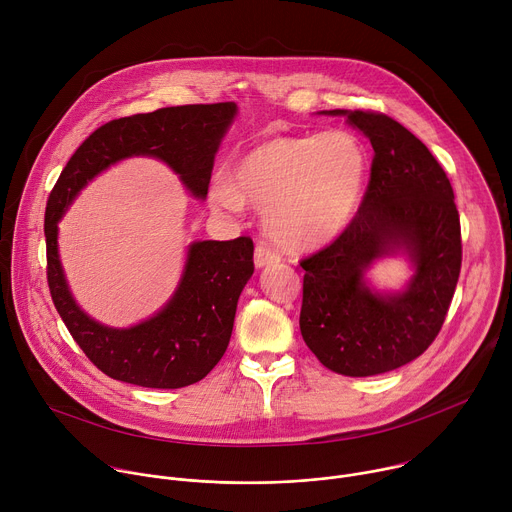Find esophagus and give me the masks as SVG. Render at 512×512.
Listing matches in <instances>:
<instances>
[{
    "label": "esophagus",
    "mask_w": 512,
    "mask_h": 512,
    "mask_svg": "<svg viewBox=\"0 0 512 512\" xmlns=\"http://www.w3.org/2000/svg\"><path fill=\"white\" fill-rule=\"evenodd\" d=\"M281 257L277 251H273L269 245L265 243H259L255 247V265L257 267H265V265H271V263H277Z\"/></svg>",
    "instance_id": "esophagus-1"
}]
</instances>
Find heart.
Instances as JSON below:
<instances>
[{"instance_id": "obj_1", "label": "heart", "mask_w": 512, "mask_h": 512, "mask_svg": "<svg viewBox=\"0 0 512 512\" xmlns=\"http://www.w3.org/2000/svg\"><path fill=\"white\" fill-rule=\"evenodd\" d=\"M367 154L344 131L275 137L249 150L233 178L218 172L208 202L223 212H241L245 202L263 212L265 231L291 251H312L336 241L354 221Z\"/></svg>"}]
</instances>
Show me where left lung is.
Masks as SVG:
<instances>
[{"label":"left lung","mask_w":512,"mask_h":512,"mask_svg":"<svg viewBox=\"0 0 512 512\" xmlns=\"http://www.w3.org/2000/svg\"><path fill=\"white\" fill-rule=\"evenodd\" d=\"M322 113L346 117L375 158L352 225L302 261L300 330L326 369L373 377L415 360L442 330L462 265L460 216L444 168L401 123L373 111ZM397 254L414 275L399 292H381L366 271Z\"/></svg>","instance_id":"1"}]
</instances>
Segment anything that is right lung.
<instances>
[{
	"label": "right lung",
	"instance_id": "obj_1",
	"mask_svg": "<svg viewBox=\"0 0 512 512\" xmlns=\"http://www.w3.org/2000/svg\"><path fill=\"white\" fill-rule=\"evenodd\" d=\"M237 117L235 103L182 105L121 117L93 131L50 192L44 235L52 302L72 338L99 371L148 389H180L204 379L223 358L243 287L253 275V241H194L172 298L148 320L113 328L72 296L60 255L58 223L81 190L127 158L164 162L198 200L208 194L214 156Z\"/></svg>",
	"mask_w": 512,
	"mask_h": 512
}]
</instances>
